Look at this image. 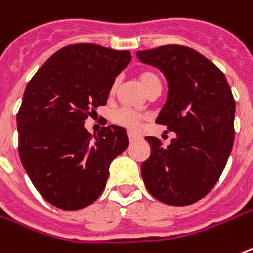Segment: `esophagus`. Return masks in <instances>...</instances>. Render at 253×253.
<instances>
[{"instance_id":"34e87169","label":"esophagus","mask_w":253,"mask_h":253,"mask_svg":"<svg viewBox=\"0 0 253 253\" xmlns=\"http://www.w3.org/2000/svg\"><path fill=\"white\" fill-rule=\"evenodd\" d=\"M127 135H128V139H130L131 143H132V141H135V140L137 139V135H136V133L131 132V131H130V132H128V133H127Z\"/></svg>"}]
</instances>
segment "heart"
Wrapping results in <instances>:
<instances>
[{
    "instance_id": "heart-1",
    "label": "heart",
    "mask_w": 253,
    "mask_h": 253,
    "mask_svg": "<svg viewBox=\"0 0 253 253\" xmlns=\"http://www.w3.org/2000/svg\"><path fill=\"white\" fill-rule=\"evenodd\" d=\"M139 81H140V84L143 86V88L146 91V92H148L149 90H152L153 87L156 86V84H161L159 77L156 73H153V72H143V73H140ZM116 87H117V82H114L113 86H112V92H114ZM112 118H113V121L117 123V125L126 127V128H128V130L136 131L140 126V122H141V120H143V116L136 113V112L132 109L122 108V109L117 110Z\"/></svg>"
}]
</instances>
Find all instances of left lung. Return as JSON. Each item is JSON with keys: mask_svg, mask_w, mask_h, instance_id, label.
Returning <instances> with one entry per match:
<instances>
[{"mask_svg": "<svg viewBox=\"0 0 253 253\" xmlns=\"http://www.w3.org/2000/svg\"><path fill=\"white\" fill-rule=\"evenodd\" d=\"M136 56L165 74L169 92L156 122L176 133L167 148L157 137H145L150 157L141 163L144 184L166 205H193L209 194L228 162L234 97L224 73L193 48L166 44Z\"/></svg>", "mask_w": 253, "mask_h": 253, "instance_id": "1", "label": "left lung"}]
</instances>
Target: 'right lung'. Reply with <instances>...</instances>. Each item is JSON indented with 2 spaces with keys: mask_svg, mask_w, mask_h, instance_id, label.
<instances>
[{
  "mask_svg": "<svg viewBox=\"0 0 253 253\" xmlns=\"http://www.w3.org/2000/svg\"><path fill=\"white\" fill-rule=\"evenodd\" d=\"M130 61V51L69 44L25 87L16 114L19 156L38 193L55 207L74 211L95 202L112 161L128 146L123 127L110 125L95 136L84 121L107 104L114 80Z\"/></svg>",
  "mask_w": 253,
  "mask_h": 253,
  "instance_id": "obj_1",
  "label": "right lung"
}]
</instances>
